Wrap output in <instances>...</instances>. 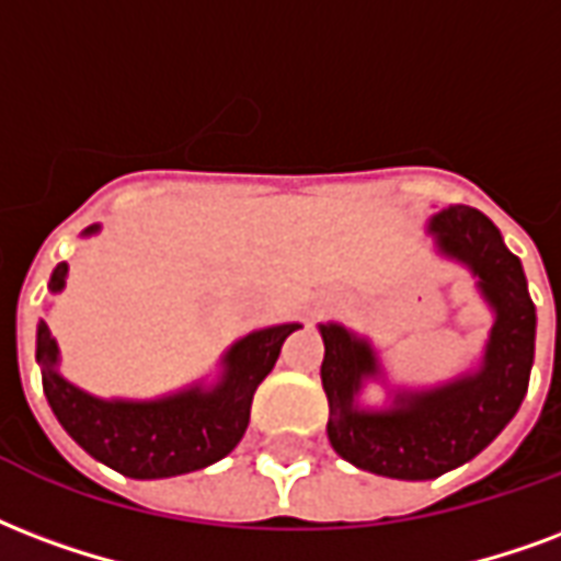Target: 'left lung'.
Returning <instances> with one entry per match:
<instances>
[{
	"mask_svg": "<svg viewBox=\"0 0 561 561\" xmlns=\"http://www.w3.org/2000/svg\"><path fill=\"white\" fill-rule=\"evenodd\" d=\"M428 234L446 259L472 270L496 314L479 371L437 389L398 392L392 410H359L363 380L380 375L375 347L342 323H321L333 449L359 470L404 481L437 479L491 446L524 401L535 356L533 297L500 228L476 207L451 205L428 219Z\"/></svg>",
	"mask_w": 561,
	"mask_h": 561,
	"instance_id": "obj_1",
	"label": "left lung"
}]
</instances>
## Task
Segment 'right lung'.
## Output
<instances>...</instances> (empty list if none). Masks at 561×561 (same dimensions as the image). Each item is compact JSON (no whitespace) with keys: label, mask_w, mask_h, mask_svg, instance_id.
<instances>
[{"label":"right lung","mask_w":561,"mask_h":561,"mask_svg":"<svg viewBox=\"0 0 561 561\" xmlns=\"http://www.w3.org/2000/svg\"><path fill=\"white\" fill-rule=\"evenodd\" d=\"M89 226L82 234H94ZM68 264L49 276V291L65 288ZM300 323H279L243 335L222 356L217 386H190L157 401H106L82 392L59 375V344L44 321L37 323V363L49 408L61 428L91 458L130 479H169L202 470L226 458L247 434L252 396L279 359L282 342Z\"/></svg>","instance_id":"obj_1"}]
</instances>
